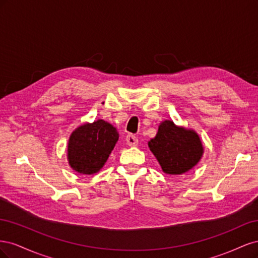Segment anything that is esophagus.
<instances>
[{
  "instance_id": "obj_1",
  "label": "esophagus",
  "mask_w": 258,
  "mask_h": 258,
  "mask_svg": "<svg viewBox=\"0 0 258 258\" xmlns=\"http://www.w3.org/2000/svg\"><path fill=\"white\" fill-rule=\"evenodd\" d=\"M126 142L129 146H137L139 144V140L136 136L134 135H128L126 137Z\"/></svg>"
}]
</instances>
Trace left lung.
<instances>
[{"instance_id": "8db88e82", "label": "left lung", "mask_w": 258, "mask_h": 258, "mask_svg": "<svg viewBox=\"0 0 258 258\" xmlns=\"http://www.w3.org/2000/svg\"><path fill=\"white\" fill-rule=\"evenodd\" d=\"M148 147L163 172L170 175L188 172L200 161L205 152L196 131L176 126L168 119L160 122L157 135L148 141Z\"/></svg>"}]
</instances>
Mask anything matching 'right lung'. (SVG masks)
Wrapping results in <instances>:
<instances>
[{
	"instance_id": "add662e5",
	"label": "right lung",
	"mask_w": 258,
	"mask_h": 258,
	"mask_svg": "<svg viewBox=\"0 0 258 258\" xmlns=\"http://www.w3.org/2000/svg\"><path fill=\"white\" fill-rule=\"evenodd\" d=\"M118 131L103 119L85 122L69 138L68 161L75 172L95 174L103 168L118 141Z\"/></svg>"
}]
</instances>
